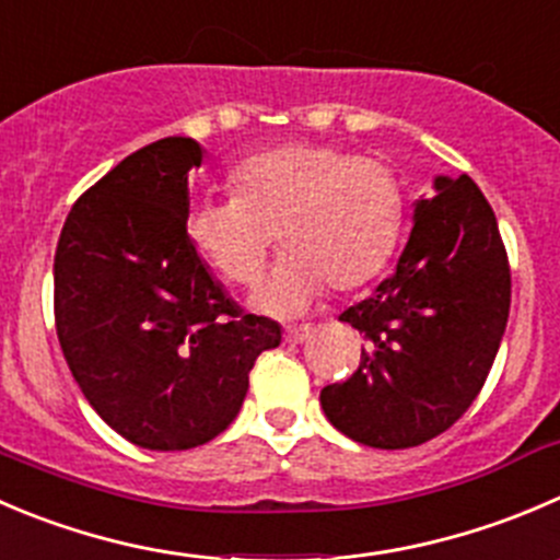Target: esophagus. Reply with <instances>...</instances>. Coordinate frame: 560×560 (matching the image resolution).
I'll list each match as a JSON object with an SVG mask.
<instances>
[{
    "label": "esophagus",
    "instance_id": "34e87169",
    "mask_svg": "<svg viewBox=\"0 0 560 560\" xmlns=\"http://www.w3.org/2000/svg\"><path fill=\"white\" fill-rule=\"evenodd\" d=\"M308 334H312V325H290V328H284V339L290 345H301L303 339H308Z\"/></svg>",
    "mask_w": 560,
    "mask_h": 560
}]
</instances>
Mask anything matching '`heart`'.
Segmentation results:
<instances>
[{
    "mask_svg": "<svg viewBox=\"0 0 560 560\" xmlns=\"http://www.w3.org/2000/svg\"><path fill=\"white\" fill-rule=\"evenodd\" d=\"M232 199L197 202L186 232L199 257L230 284L262 276L273 235L284 259L257 303L290 312L325 284L350 292L394 254L405 188L385 161L328 142H287L248 155L226 177Z\"/></svg>",
    "mask_w": 560,
    "mask_h": 560,
    "instance_id": "obj_1",
    "label": "heart"
}]
</instances>
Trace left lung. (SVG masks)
Instances as JSON below:
<instances>
[{
  "instance_id": "obj_1",
  "label": "left lung",
  "mask_w": 560,
  "mask_h": 560,
  "mask_svg": "<svg viewBox=\"0 0 560 560\" xmlns=\"http://www.w3.org/2000/svg\"><path fill=\"white\" fill-rule=\"evenodd\" d=\"M421 199L396 273L345 308L366 341L319 405L339 432L372 448L432 441L474 405L501 347L512 270L495 213L468 175L438 177Z\"/></svg>"
}]
</instances>
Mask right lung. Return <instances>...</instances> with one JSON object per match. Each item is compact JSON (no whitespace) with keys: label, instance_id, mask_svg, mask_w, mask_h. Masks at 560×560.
<instances>
[{"label":"right lung","instance_id":"obj_1","mask_svg":"<svg viewBox=\"0 0 560 560\" xmlns=\"http://www.w3.org/2000/svg\"><path fill=\"white\" fill-rule=\"evenodd\" d=\"M202 148L166 136L119 161L65 219L54 254L59 347L92 410L133 446L186 452L235 421L281 328L243 314L186 232Z\"/></svg>","mask_w":560,"mask_h":560}]
</instances>
